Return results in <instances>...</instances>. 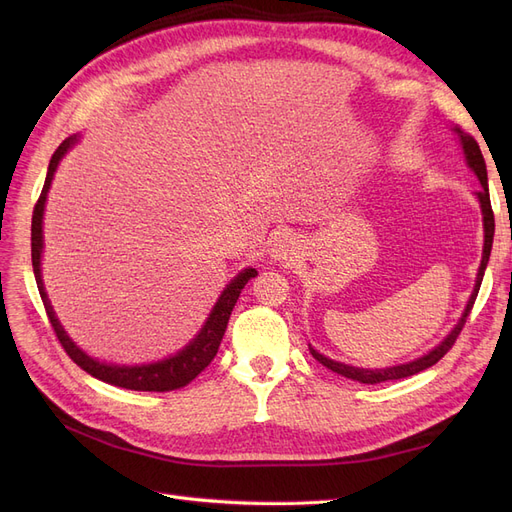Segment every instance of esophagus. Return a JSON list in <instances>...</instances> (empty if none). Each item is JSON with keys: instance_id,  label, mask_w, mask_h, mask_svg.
<instances>
[{"instance_id": "esophagus-1", "label": "esophagus", "mask_w": 512, "mask_h": 512, "mask_svg": "<svg viewBox=\"0 0 512 512\" xmlns=\"http://www.w3.org/2000/svg\"><path fill=\"white\" fill-rule=\"evenodd\" d=\"M273 258L280 260V262H286V260L292 258V245H290V241L286 237L277 239V243L273 247Z\"/></svg>"}]
</instances>
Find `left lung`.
Listing matches in <instances>:
<instances>
[{"instance_id":"1","label":"left lung","mask_w":512,"mask_h":512,"mask_svg":"<svg viewBox=\"0 0 512 512\" xmlns=\"http://www.w3.org/2000/svg\"><path fill=\"white\" fill-rule=\"evenodd\" d=\"M455 134L459 136L461 141V147H463V153H466V162L468 166L474 170L478 181H480V192H476L478 200H480V209H483V228H485V245H483V260H480V267H478V275H476V284H474V290H472V297L466 305V309H463V314L459 318V322L455 324V329L448 333L444 337V342H440L436 348L429 350L427 354H423L421 359H414L410 363H404V365H395V367H386V369H363V367H352V365H346V363H339V361H333V359H327V356L320 354L318 350H314L312 346H309V352H312L314 359L318 363H322L327 369L335 371V374L344 376V378H350V380H356L361 384H380V382H389V380H401V378H408V376H414L418 374V371H423L431 365H436L442 356L453 348V344L457 342V337L463 329V324H466L470 312H472V305L476 301V294L480 290V282H483V275H485V269H487V262H489V254H491V245H493V232H495V220H493V211H491V200H489V183H487V166H485V158L483 153H480V147L478 143L474 141V136H470L468 132H463L461 128H453Z\"/></svg>"}]
</instances>
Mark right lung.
Masks as SVG:
<instances>
[{
    "label": "right lung",
    "mask_w": 512,
    "mask_h": 512,
    "mask_svg": "<svg viewBox=\"0 0 512 512\" xmlns=\"http://www.w3.org/2000/svg\"><path fill=\"white\" fill-rule=\"evenodd\" d=\"M76 143V136L66 138L61 143L53 158L49 162V173H46L44 179V188L40 192L38 203L34 207V215H32V265H34V275H36V284L40 290V297L46 309V316L51 320V327L59 339V344L64 346V350L68 352L70 359L79 365L81 369H85L87 374H91L94 378L113 384V386H121V389H130V391H151V393H166V391H177L183 389L185 384H190L200 371H203L211 361L213 356L218 354V348L222 344V337L226 331L228 318L232 314V307H235L241 290L245 288V284L252 280V277L258 275L256 269H243L235 280H232L224 292L220 294L218 303L213 305L211 314L207 318V322L203 324V329L192 339V342L185 346L181 352H177L175 356H168L164 361L158 363H147V365H113V363H102L98 359H91L89 354H85L79 346H76L72 339L66 335L64 327H61L53 305L46 297L44 292V284H42V273H40V258H42V215H44V205H46V194L51 190V181L57 170V164L61 162V158L66 156L68 149Z\"/></svg>",
    "instance_id": "right-lung-1"
}]
</instances>
